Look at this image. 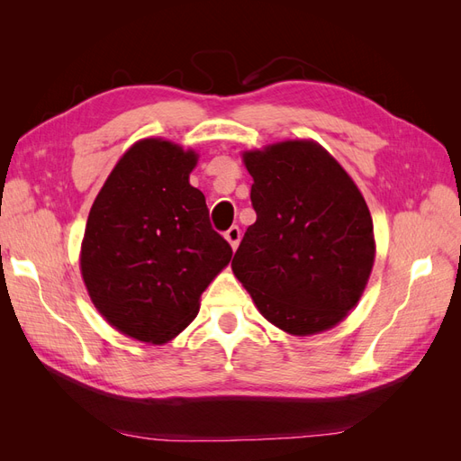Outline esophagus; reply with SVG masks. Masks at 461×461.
Masks as SVG:
<instances>
[{
  "label": "esophagus",
  "mask_w": 461,
  "mask_h": 461,
  "mask_svg": "<svg viewBox=\"0 0 461 461\" xmlns=\"http://www.w3.org/2000/svg\"><path fill=\"white\" fill-rule=\"evenodd\" d=\"M225 239L229 240V244L232 246V249H236V246H239L240 242V229L239 227H230L227 232H225Z\"/></svg>",
  "instance_id": "obj_1"
}]
</instances>
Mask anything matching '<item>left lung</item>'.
Wrapping results in <instances>:
<instances>
[{
	"label": "left lung",
	"instance_id": "left-lung-1",
	"mask_svg": "<svg viewBox=\"0 0 461 461\" xmlns=\"http://www.w3.org/2000/svg\"><path fill=\"white\" fill-rule=\"evenodd\" d=\"M258 215L232 259L258 310L290 334L334 327L357 303L375 259L373 219L342 167L312 140L246 151Z\"/></svg>",
	"mask_w": 461,
	"mask_h": 461
}]
</instances>
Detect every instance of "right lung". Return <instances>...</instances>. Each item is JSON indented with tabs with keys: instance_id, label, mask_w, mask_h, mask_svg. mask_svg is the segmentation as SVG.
<instances>
[{
	"instance_id": "add662e5",
	"label": "right lung",
	"mask_w": 461,
	"mask_h": 461,
	"mask_svg": "<svg viewBox=\"0 0 461 461\" xmlns=\"http://www.w3.org/2000/svg\"><path fill=\"white\" fill-rule=\"evenodd\" d=\"M196 161L173 142H136L90 209L82 278L107 323L136 340L163 344L186 329L232 258L203 194L188 183Z\"/></svg>"
}]
</instances>
